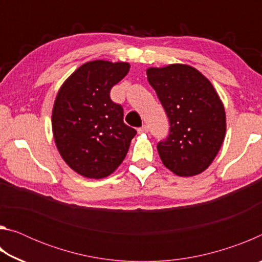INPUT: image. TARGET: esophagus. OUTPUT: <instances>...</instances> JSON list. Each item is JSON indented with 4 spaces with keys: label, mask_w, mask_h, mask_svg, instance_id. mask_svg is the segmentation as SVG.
<instances>
[{
    "label": "esophagus",
    "mask_w": 262,
    "mask_h": 262,
    "mask_svg": "<svg viewBox=\"0 0 262 262\" xmlns=\"http://www.w3.org/2000/svg\"><path fill=\"white\" fill-rule=\"evenodd\" d=\"M148 130H149L148 126L147 125H143L141 128H139V129H137V133H139V134H144V133H148Z\"/></svg>",
    "instance_id": "1"
}]
</instances>
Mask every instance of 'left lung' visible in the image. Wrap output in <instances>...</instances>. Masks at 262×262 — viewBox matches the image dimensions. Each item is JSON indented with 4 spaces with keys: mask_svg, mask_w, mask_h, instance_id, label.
<instances>
[{
    "mask_svg": "<svg viewBox=\"0 0 262 262\" xmlns=\"http://www.w3.org/2000/svg\"><path fill=\"white\" fill-rule=\"evenodd\" d=\"M147 77L170 120V135L157 145L163 164L179 177L202 173L219 154L227 132L219 94L188 64L150 67Z\"/></svg>",
    "mask_w": 262,
    "mask_h": 262,
    "instance_id": "8db88e82",
    "label": "left lung"
}]
</instances>
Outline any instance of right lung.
Masks as SVG:
<instances>
[{
	"label": "right lung",
	"mask_w": 262,
	"mask_h": 262,
	"mask_svg": "<svg viewBox=\"0 0 262 262\" xmlns=\"http://www.w3.org/2000/svg\"><path fill=\"white\" fill-rule=\"evenodd\" d=\"M128 62L89 61L62 84L52 111L57 150L79 176L101 179L125 159L136 130L123 122V110L110 91L129 72Z\"/></svg>",
	"instance_id": "right-lung-1"
}]
</instances>
